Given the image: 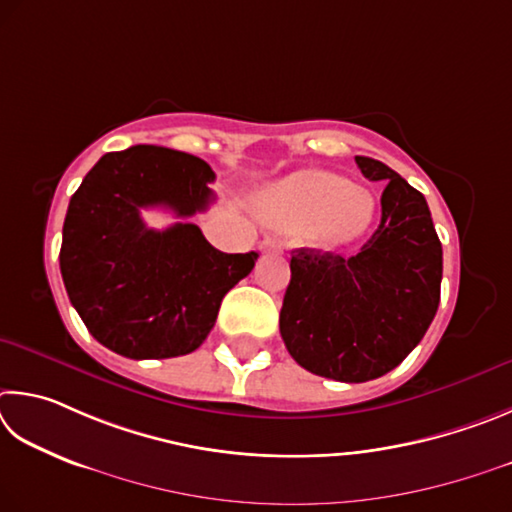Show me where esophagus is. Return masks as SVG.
Listing matches in <instances>:
<instances>
[{
    "mask_svg": "<svg viewBox=\"0 0 512 512\" xmlns=\"http://www.w3.org/2000/svg\"><path fill=\"white\" fill-rule=\"evenodd\" d=\"M258 249L263 251V254H279V251L283 249V245L279 240H274V238H265L261 245H258Z\"/></svg>",
    "mask_w": 512,
    "mask_h": 512,
    "instance_id": "1",
    "label": "esophagus"
}]
</instances>
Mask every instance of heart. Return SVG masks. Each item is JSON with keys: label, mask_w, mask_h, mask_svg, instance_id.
Listing matches in <instances>:
<instances>
[{"label": "heart", "mask_w": 512, "mask_h": 512, "mask_svg": "<svg viewBox=\"0 0 512 512\" xmlns=\"http://www.w3.org/2000/svg\"><path fill=\"white\" fill-rule=\"evenodd\" d=\"M265 222L281 229H310L319 245H346L369 229L375 215L373 195L346 177L326 170H299L267 188L258 202Z\"/></svg>", "instance_id": "1"}]
</instances>
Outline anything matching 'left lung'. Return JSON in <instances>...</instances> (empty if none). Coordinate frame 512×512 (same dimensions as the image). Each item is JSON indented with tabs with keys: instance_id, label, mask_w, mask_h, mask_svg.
Listing matches in <instances>:
<instances>
[{
	"instance_id": "obj_1",
	"label": "left lung",
	"mask_w": 512,
	"mask_h": 512,
	"mask_svg": "<svg viewBox=\"0 0 512 512\" xmlns=\"http://www.w3.org/2000/svg\"><path fill=\"white\" fill-rule=\"evenodd\" d=\"M384 182L382 220L355 256L292 251L279 328L303 369L339 382L389 373L425 337L441 301L443 247L425 197L396 170L355 157Z\"/></svg>"
}]
</instances>
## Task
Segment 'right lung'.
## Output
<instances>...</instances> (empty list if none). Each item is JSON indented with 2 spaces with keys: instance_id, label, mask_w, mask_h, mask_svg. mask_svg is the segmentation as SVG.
<instances>
[{
  "instance_id": "add662e5",
  "label": "right lung",
  "mask_w": 512,
  "mask_h": 512,
  "mask_svg": "<svg viewBox=\"0 0 512 512\" xmlns=\"http://www.w3.org/2000/svg\"><path fill=\"white\" fill-rule=\"evenodd\" d=\"M215 173L188 152L132 146L107 152L71 195L60 272L71 306L98 344L130 360L193 353L220 303L258 254H224L193 222L146 227L143 209L177 218L206 211Z\"/></svg>"
}]
</instances>
